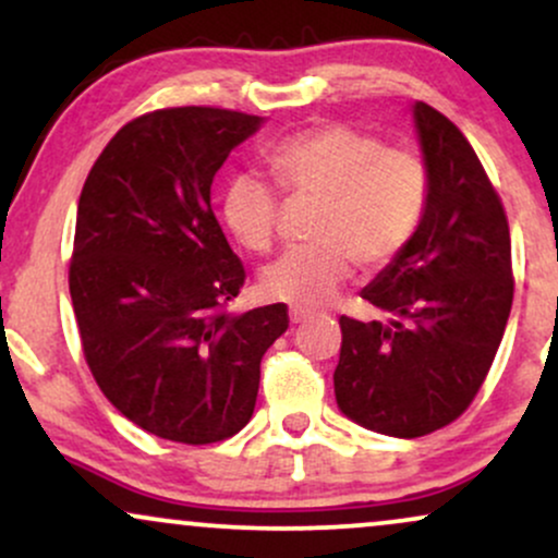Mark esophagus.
<instances>
[{
  "instance_id": "34e87169",
  "label": "esophagus",
  "mask_w": 558,
  "mask_h": 558,
  "mask_svg": "<svg viewBox=\"0 0 558 558\" xmlns=\"http://www.w3.org/2000/svg\"><path fill=\"white\" fill-rule=\"evenodd\" d=\"M288 317H291V323H304L306 317H312V312L301 310V306H291V310H288Z\"/></svg>"
}]
</instances>
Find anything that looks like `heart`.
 Listing matches in <instances>:
<instances>
[{"label": "heart", "mask_w": 558, "mask_h": 558, "mask_svg": "<svg viewBox=\"0 0 558 558\" xmlns=\"http://www.w3.org/2000/svg\"><path fill=\"white\" fill-rule=\"evenodd\" d=\"M270 170L293 196L323 202L312 239L262 270L270 299L317 306L349 278L351 265L380 270L417 233L430 196V178L417 155L386 149L380 138L349 125H319L280 141ZM280 198L265 178L239 175L222 196L230 233L248 252H267Z\"/></svg>", "instance_id": "b5f03b06"}]
</instances>
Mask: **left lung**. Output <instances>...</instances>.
<instances>
[{"label":"left lung","instance_id":"obj_1","mask_svg":"<svg viewBox=\"0 0 558 558\" xmlns=\"http://www.w3.org/2000/svg\"><path fill=\"white\" fill-rule=\"evenodd\" d=\"M430 178L417 233L362 288L386 319L341 317L332 373L338 409L356 425L420 438L470 407L511 312V239L501 198L451 120L412 105Z\"/></svg>","mask_w":558,"mask_h":558}]
</instances>
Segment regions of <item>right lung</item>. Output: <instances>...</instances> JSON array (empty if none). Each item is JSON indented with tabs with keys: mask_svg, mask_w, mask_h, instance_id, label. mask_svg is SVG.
I'll use <instances>...</instances> for the list:
<instances>
[{
	"mask_svg": "<svg viewBox=\"0 0 558 558\" xmlns=\"http://www.w3.org/2000/svg\"><path fill=\"white\" fill-rule=\"evenodd\" d=\"M265 118L157 110L120 128L88 172L75 217L70 299L96 386L141 430L226 440L252 420L259 362L286 304L222 312L241 259L213 213V181Z\"/></svg>",
	"mask_w": 558,
	"mask_h": 558,
	"instance_id": "obj_1",
	"label": "right lung"
}]
</instances>
